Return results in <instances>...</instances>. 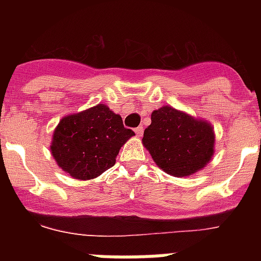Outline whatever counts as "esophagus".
Listing matches in <instances>:
<instances>
[{"mask_svg":"<svg viewBox=\"0 0 261 261\" xmlns=\"http://www.w3.org/2000/svg\"><path fill=\"white\" fill-rule=\"evenodd\" d=\"M135 132L137 137H142V135H144V126H138V128H136Z\"/></svg>","mask_w":261,"mask_h":261,"instance_id":"esophagus-1","label":"esophagus"}]
</instances>
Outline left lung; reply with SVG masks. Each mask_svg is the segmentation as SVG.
<instances>
[{
    "label": "left lung",
    "mask_w": 261,
    "mask_h": 261,
    "mask_svg": "<svg viewBox=\"0 0 261 261\" xmlns=\"http://www.w3.org/2000/svg\"><path fill=\"white\" fill-rule=\"evenodd\" d=\"M216 135L206 120L193 117L171 106H162L151 114L142 145L161 170L175 177L199 172L211 162Z\"/></svg>",
    "instance_id": "8db88e82"
}]
</instances>
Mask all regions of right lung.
<instances>
[{
	"mask_svg": "<svg viewBox=\"0 0 261 261\" xmlns=\"http://www.w3.org/2000/svg\"><path fill=\"white\" fill-rule=\"evenodd\" d=\"M135 136L121 116L99 105L62 117L53 130L50 154L69 176L90 180L116 162L120 149Z\"/></svg>",
	"mask_w": 261,
	"mask_h": 261,
	"instance_id": "obj_1",
	"label": "right lung"
}]
</instances>
